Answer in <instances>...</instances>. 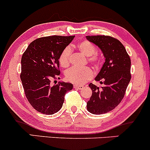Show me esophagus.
<instances>
[{
  "instance_id": "1",
  "label": "esophagus",
  "mask_w": 150,
  "mask_h": 150,
  "mask_svg": "<svg viewBox=\"0 0 150 150\" xmlns=\"http://www.w3.org/2000/svg\"><path fill=\"white\" fill-rule=\"evenodd\" d=\"M74 88H77V89H81V88H83V86H82V85L75 84L74 86Z\"/></svg>"
}]
</instances>
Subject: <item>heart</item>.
<instances>
[{"instance_id":"heart-1","label":"heart","mask_w":150,"mask_h":150,"mask_svg":"<svg viewBox=\"0 0 150 150\" xmlns=\"http://www.w3.org/2000/svg\"><path fill=\"white\" fill-rule=\"evenodd\" d=\"M77 48L83 55L87 56V62L91 64L94 68L97 69L103 62V56L100 53L96 51V46L91 41L83 40L77 44ZM71 49L69 46L64 48L59 56V61L62 67H69L70 64ZM93 76V72L91 69L88 67L82 69H77L72 67L66 71L65 77L67 80L71 83L76 84H82L91 79Z\"/></svg>"}]
</instances>
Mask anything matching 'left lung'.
<instances>
[{
  "instance_id": "8db88e82",
  "label": "left lung",
  "mask_w": 150,
  "mask_h": 150,
  "mask_svg": "<svg viewBox=\"0 0 150 150\" xmlns=\"http://www.w3.org/2000/svg\"><path fill=\"white\" fill-rule=\"evenodd\" d=\"M86 38L100 48L106 59L95 78L103 86L99 88L89 83L92 94L86 108L93 114H105L117 107L125 96L131 79V59L123 44L114 37L97 35Z\"/></svg>"
}]
</instances>
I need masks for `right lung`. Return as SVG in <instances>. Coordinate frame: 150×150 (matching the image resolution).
Instances as JSON below:
<instances>
[{
	"label": "right lung",
	"instance_id": "obj_1",
	"mask_svg": "<svg viewBox=\"0 0 150 150\" xmlns=\"http://www.w3.org/2000/svg\"><path fill=\"white\" fill-rule=\"evenodd\" d=\"M74 38V36L38 38L23 54L20 75L22 85L28 102L38 112L49 115L59 112L66 93L73 88L71 83L60 82L51 86V81L60 74L59 56Z\"/></svg>",
	"mask_w": 150,
	"mask_h": 150
}]
</instances>
